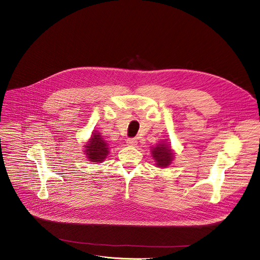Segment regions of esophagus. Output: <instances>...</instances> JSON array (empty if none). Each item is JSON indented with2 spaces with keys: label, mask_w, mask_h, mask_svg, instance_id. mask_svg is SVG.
<instances>
[{
  "label": "esophagus",
  "mask_w": 260,
  "mask_h": 260,
  "mask_svg": "<svg viewBox=\"0 0 260 260\" xmlns=\"http://www.w3.org/2000/svg\"><path fill=\"white\" fill-rule=\"evenodd\" d=\"M126 143H127L128 146H136L138 144V141L135 138H129V139H127Z\"/></svg>",
  "instance_id": "1"
}]
</instances>
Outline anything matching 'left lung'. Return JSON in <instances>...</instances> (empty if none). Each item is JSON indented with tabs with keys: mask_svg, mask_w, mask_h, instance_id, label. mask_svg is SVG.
I'll return each instance as SVG.
<instances>
[{
	"mask_svg": "<svg viewBox=\"0 0 260 260\" xmlns=\"http://www.w3.org/2000/svg\"><path fill=\"white\" fill-rule=\"evenodd\" d=\"M151 155L155 161V166L157 168H167L169 167L175 158V153L166 141L156 144V146L151 147Z\"/></svg>",
	"mask_w": 260,
	"mask_h": 260,
	"instance_id": "8db88e82",
	"label": "left lung"
}]
</instances>
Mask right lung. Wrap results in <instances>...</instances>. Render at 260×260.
I'll return each mask as SVG.
<instances>
[{
	"label": "right lung",
	"mask_w": 260,
	"mask_h": 260,
	"mask_svg": "<svg viewBox=\"0 0 260 260\" xmlns=\"http://www.w3.org/2000/svg\"><path fill=\"white\" fill-rule=\"evenodd\" d=\"M84 154L90 162L101 164L109 154V145L102 135L94 131L91 137L88 139L86 145H84Z\"/></svg>",
	"instance_id": "add662e5"
}]
</instances>
